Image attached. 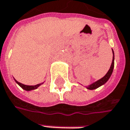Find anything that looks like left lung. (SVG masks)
Listing matches in <instances>:
<instances>
[{"label": "left lung", "instance_id": "8db88e82", "mask_svg": "<svg viewBox=\"0 0 130 130\" xmlns=\"http://www.w3.org/2000/svg\"><path fill=\"white\" fill-rule=\"evenodd\" d=\"M112 52H113V60H112V62H111V67H110L109 70V71L107 72V73L105 75L101 78L100 80H97L96 81L95 83H92L91 84L90 86H88L87 87L88 89H89V90H93V89H96L97 88L100 87L102 85H104V83H106L107 82V80L109 79L110 76L111 75V74H112V72H113V69H114V51H113V50H112Z\"/></svg>", "mask_w": 130, "mask_h": 130}]
</instances>
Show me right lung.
<instances>
[{"label": "right lung", "instance_id": "right-lung-1", "mask_svg": "<svg viewBox=\"0 0 130 130\" xmlns=\"http://www.w3.org/2000/svg\"><path fill=\"white\" fill-rule=\"evenodd\" d=\"M15 81H16V83H18V84H19V86H20L23 89H24V90H26V91H31V90L37 89V88L40 85H42V83H39V84L35 85V86H26V85H24V84H22V83L18 82L16 80H15Z\"/></svg>", "mask_w": 130, "mask_h": 130}]
</instances>
